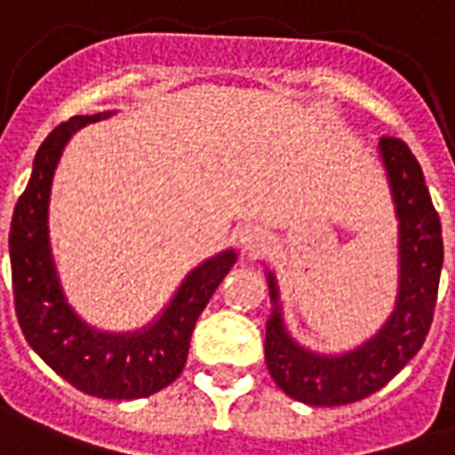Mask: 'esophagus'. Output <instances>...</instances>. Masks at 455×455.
Wrapping results in <instances>:
<instances>
[{"mask_svg": "<svg viewBox=\"0 0 455 455\" xmlns=\"http://www.w3.org/2000/svg\"><path fill=\"white\" fill-rule=\"evenodd\" d=\"M235 241H238L243 252L255 255V252H259V250H264L269 245V234H267V228L257 227V224H248V227H243L241 231L235 234Z\"/></svg>", "mask_w": 455, "mask_h": 455, "instance_id": "34e87169", "label": "esophagus"}]
</instances>
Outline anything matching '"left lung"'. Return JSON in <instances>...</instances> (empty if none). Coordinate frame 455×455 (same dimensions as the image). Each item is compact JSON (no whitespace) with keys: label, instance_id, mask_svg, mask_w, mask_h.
<instances>
[{"label":"left lung","instance_id":"8db88e82","mask_svg":"<svg viewBox=\"0 0 455 455\" xmlns=\"http://www.w3.org/2000/svg\"><path fill=\"white\" fill-rule=\"evenodd\" d=\"M378 153L399 221L396 302L380 331L347 352L307 349L285 325L281 288L274 271H264L271 299L264 338L267 368L285 395L309 406H342L371 396L416 356L430 331L444 264L439 214L409 146L402 139L382 137Z\"/></svg>","mask_w":455,"mask_h":455}]
</instances>
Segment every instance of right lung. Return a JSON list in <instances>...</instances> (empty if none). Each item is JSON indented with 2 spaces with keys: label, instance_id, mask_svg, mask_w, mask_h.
I'll use <instances>...</instances> for the list:
<instances>
[{
  "label": "right lung",
  "instance_id": "1",
  "mask_svg": "<svg viewBox=\"0 0 455 455\" xmlns=\"http://www.w3.org/2000/svg\"><path fill=\"white\" fill-rule=\"evenodd\" d=\"M110 116L116 110L70 117L39 146L11 220V278L20 331L46 366L84 395L141 399L167 387L184 371L196 321L238 255L227 248L193 267L164 309L137 331H101L70 307L49 231L53 174L75 132Z\"/></svg>",
  "mask_w": 455,
  "mask_h": 455
}]
</instances>
